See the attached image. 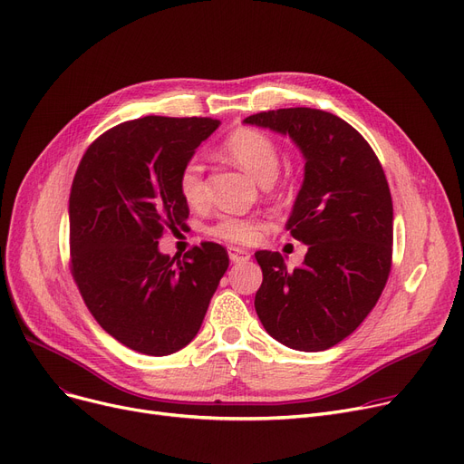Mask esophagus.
<instances>
[{"label":"esophagus","mask_w":464,"mask_h":464,"mask_svg":"<svg viewBox=\"0 0 464 464\" xmlns=\"http://www.w3.org/2000/svg\"><path fill=\"white\" fill-rule=\"evenodd\" d=\"M229 259L231 263H246L250 259V254L240 248H229Z\"/></svg>","instance_id":"1"}]
</instances>
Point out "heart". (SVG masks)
I'll return each mask as SVG.
<instances>
[{
	"instance_id": "obj_1",
	"label": "heart",
	"mask_w": 464,
	"mask_h": 464,
	"mask_svg": "<svg viewBox=\"0 0 464 464\" xmlns=\"http://www.w3.org/2000/svg\"><path fill=\"white\" fill-rule=\"evenodd\" d=\"M222 152L227 160L238 165L242 170L256 179L259 184L273 182L278 175L280 154L276 142L257 130L240 128L235 130L222 144ZM179 188L184 201L189 207H199L207 199L203 163L199 160H189L179 179ZM210 235L216 238H224L235 245H252L261 235V227L256 219L224 216L212 226Z\"/></svg>"
}]
</instances>
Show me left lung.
Returning <instances> with one entry per match:
<instances>
[{
    "label": "left lung",
    "instance_id": "1",
    "mask_svg": "<svg viewBox=\"0 0 464 464\" xmlns=\"http://www.w3.org/2000/svg\"><path fill=\"white\" fill-rule=\"evenodd\" d=\"M245 124L289 137L304 158L285 229L308 252L294 271L278 252H256L263 271L256 312L280 344L329 350L367 318L392 271L393 203L383 169L369 142L325 111L278 109Z\"/></svg>",
    "mask_w": 464,
    "mask_h": 464
}]
</instances>
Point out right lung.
Instances as JSON below:
<instances>
[{"label":"right lung","mask_w":464,"mask_h":464,"mask_svg":"<svg viewBox=\"0 0 464 464\" xmlns=\"http://www.w3.org/2000/svg\"><path fill=\"white\" fill-rule=\"evenodd\" d=\"M222 121L144 116L86 150L69 195L72 276L111 336L146 355H170L199 333L229 266L224 246L203 242L175 261L163 231L186 227L182 167Z\"/></svg>","instance_id":"right-lung-1"}]
</instances>
